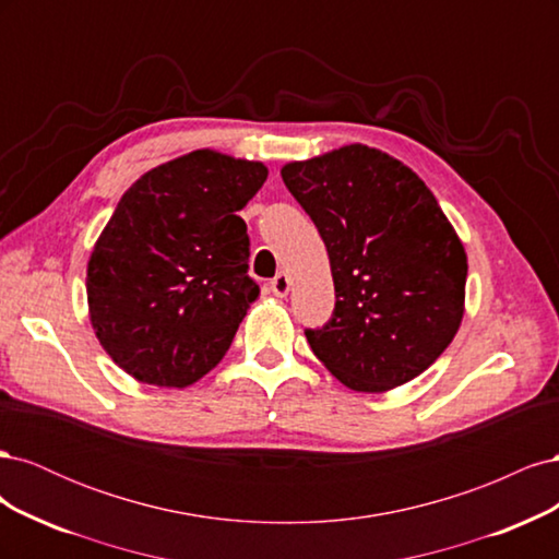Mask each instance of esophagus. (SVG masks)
<instances>
[{
    "label": "esophagus",
    "mask_w": 559,
    "mask_h": 559,
    "mask_svg": "<svg viewBox=\"0 0 559 559\" xmlns=\"http://www.w3.org/2000/svg\"><path fill=\"white\" fill-rule=\"evenodd\" d=\"M289 289H292V280H289V275L286 273H280L277 277H273L270 280V292H273L275 296H286L289 294Z\"/></svg>",
    "instance_id": "1"
}]
</instances>
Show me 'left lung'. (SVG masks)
<instances>
[{"mask_svg":"<svg viewBox=\"0 0 559 559\" xmlns=\"http://www.w3.org/2000/svg\"><path fill=\"white\" fill-rule=\"evenodd\" d=\"M326 245L335 308L306 329L314 357L357 392L411 382L462 324L466 253L411 167L364 144L282 167Z\"/></svg>","mask_w":559,"mask_h":559,"instance_id":"left-lung-1","label":"left lung"}]
</instances>
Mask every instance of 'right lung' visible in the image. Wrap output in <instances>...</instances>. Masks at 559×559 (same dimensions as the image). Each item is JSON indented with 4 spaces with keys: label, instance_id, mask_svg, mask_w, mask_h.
<instances>
[{
    "label": "right lung",
    "instance_id": "add662e5",
    "mask_svg": "<svg viewBox=\"0 0 559 559\" xmlns=\"http://www.w3.org/2000/svg\"><path fill=\"white\" fill-rule=\"evenodd\" d=\"M263 163L202 148L163 163L123 193L88 261L99 345L128 376L189 386L224 359L259 284L238 212Z\"/></svg>",
    "mask_w": 559,
    "mask_h": 559
}]
</instances>
